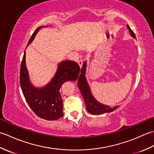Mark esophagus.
Masks as SVG:
<instances>
[{"instance_id":"34e87169","label":"esophagus","mask_w":154,"mask_h":154,"mask_svg":"<svg viewBox=\"0 0 154 154\" xmlns=\"http://www.w3.org/2000/svg\"><path fill=\"white\" fill-rule=\"evenodd\" d=\"M83 63V60H80L79 61H78V64H79L80 68L82 67Z\"/></svg>"}]
</instances>
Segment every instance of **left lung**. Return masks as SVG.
<instances>
[{"label": "left lung", "instance_id": "1", "mask_svg": "<svg viewBox=\"0 0 154 154\" xmlns=\"http://www.w3.org/2000/svg\"><path fill=\"white\" fill-rule=\"evenodd\" d=\"M127 28L130 33V35L136 39L135 34L133 31L130 29L128 25ZM86 69H87V61H85L83 64V67L81 69V74L78 79V87L80 89L81 94L83 97V99L86 105L87 110L92 114H101L106 112H111L115 110L119 106L114 107H110V106L105 105L98 102L91 93V89L86 79Z\"/></svg>", "mask_w": 154, "mask_h": 154}]
</instances>
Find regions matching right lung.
<instances>
[{"mask_svg": "<svg viewBox=\"0 0 154 154\" xmlns=\"http://www.w3.org/2000/svg\"><path fill=\"white\" fill-rule=\"evenodd\" d=\"M48 26L38 28L28 45L32 43L42 28ZM79 71L80 67L76 62L64 60L58 64L56 73L49 83L42 87H36L32 84L29 77L25 51L20 67V83L25 99L33 112L38 116L47 120H55L63 116V100L60 92V88L66 81H76Z\"/></svg>", "mask_w": 154, "mask_h": 154, "instance_id": "1", "label": "right lung"}]
</instances>
